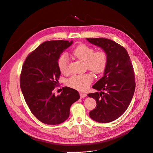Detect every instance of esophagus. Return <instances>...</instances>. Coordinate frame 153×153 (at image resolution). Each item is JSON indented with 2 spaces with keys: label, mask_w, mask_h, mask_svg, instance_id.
<instances>
[{
  "label": "esophagus",
  "mask_w": 153,
  "mask_h": 153,
  "mask_svg": "<svg viewBox=\"0 0 153 153\" xmlns=\"http://www.w3.org/2000/svg\"><path fill=\"white\" fill-rule=\"evenodd\" d=\"M79 95H80V98H83L86 97L87 96V94H86L82 93V92H80V93H79Z\"/></svg>",
  "instance_id": "34e87169"
}]
</instances>
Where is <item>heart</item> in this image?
Returning <instances> with one entry per match:
<instances>
[{"mask_svg":"<svg viewBox=\"0 0 153 153\" xmlns=\"http://www.w3.org/2000/svg\"><path fill=\"white\" fill-rule=\"evenodd\" d=\"M72 55L76 59L84 62L86 69L95 74L103 73L106 68L108 57L104 50L95 51L92 47L86 44H80L74 49ZM69 59L66 54L61 55L58 60V66L60 72L66 74L69 71ZM93 81L91 74L76 75L68 81V85L79 91L86 90Z\"/></svg>","mask_w":153,"mask_h":153,"instance_id":"heart-1","label":"heart"}]
</instances>
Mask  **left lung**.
<instances>
[{"label":"left lung","mask_w":153,"mask_h":153,"mask_svg":"<svg viewBox=\"0 0 153 153\" xmlns=\"http://www.w3.org/2000/svg\"><path fill=\"white\" fill-rule=\"evenodd\" d=\"M90 43L106 52L108 64L103 76L92 86L100 91L88 94L96 100V108L90 111L92 120L106 123L120 117L128 108L135 88L134 71L126 50L106 38H87Z\"/></svg>","instance_id":"8db88e82"}]
</instances>
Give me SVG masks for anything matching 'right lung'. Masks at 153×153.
<instances>
[{
  "label": "right lung",
  "instance_id": "obj_1",
  "mask_svg": "<svg viewBox=\"0 0 153 153\" xmlns=\"http://www.w3.org/2000/svg\"><path fill=\"white\" fill-rule=\"evenodd\" d=\"M73 43L71 41H45L30 53L23 64L20 76L21 89L31 113L47 125H58L65 121L71 105L79 98L78 92L65 87L55 96L61 72L58 60Z\"/></svg>",
  "mask_w": 153,
  "mask_h": 153
}]
</instances>
